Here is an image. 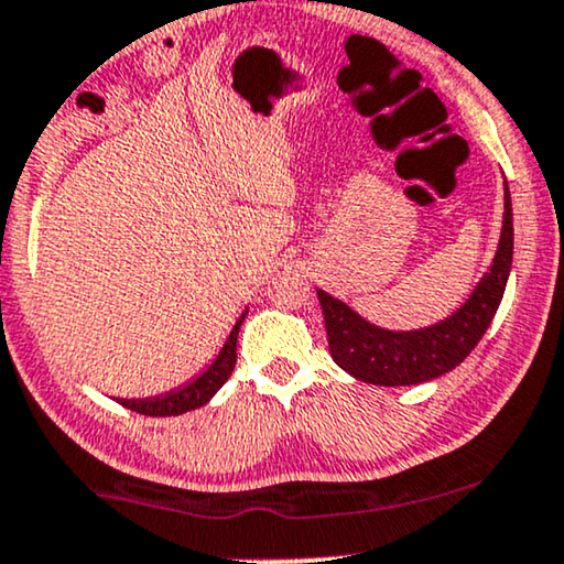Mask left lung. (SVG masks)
I'll use <instances>...</instances> for the list:
<instances>
[{"instance_id": "1", "label": "left lung", "mask_w": 564, "mask_h": 564, "mask_svg": "<svg viewBox=\"0 0 564 564\" xmlns=\"http://www.w3.org/2000/svg\"><path fill=\"white\" fill-rule=\"evenodd\" d=\"M510 262H513V208L506 183V212H502L495 258L467 302L446 319L420 329H387L317 289L335 364L352 379L379 387H410L444 377L475 350L485 329L490 327L506 294Z\"/></svg>"}]
</instances>
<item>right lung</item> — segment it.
I'll return each mask as SVG.
<instances>
[{"label": "right lung", "mask_w": 564, "mask_h": 564, "mask_svg": "<svg viewBox=\"0 0 564 564\" xmlns=\"http://www.w3.org/2000/svg\"><path fill=\"white\" fill-rule=\"evenodd\" d=\"M245 317H247V310L242 312V317L235 322V327H231V333L227 337V343H224V348L219 350V356L214 358V364L208 366L204 373H198V377L187 381V384L170 389V392H164V394L144 397V400H118V402L123 404V408L141 412V415H152V417L183 415V412L204 408V404L224 387V381L231 377V371H235L237 335H239V327H242Z\"/></svg>", "instance_id": "obj_1"}]
</instances>
